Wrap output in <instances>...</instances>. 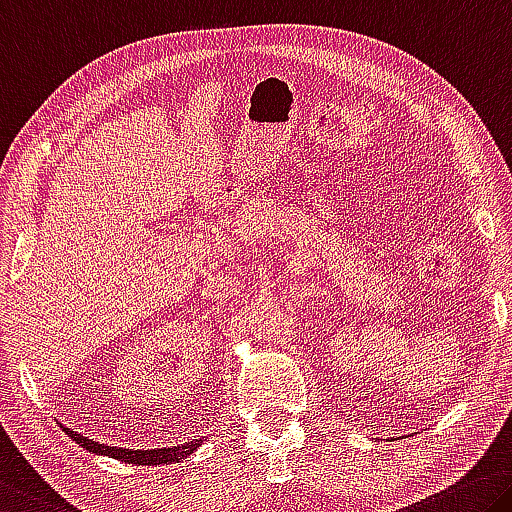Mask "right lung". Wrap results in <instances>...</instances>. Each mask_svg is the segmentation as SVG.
<instances>
[{
	"label": "right lung",
	"instance_id": "add662e5",
	"mask_svg": "<svg viewBox=\"0 0 512 512\" xmlns=\"http://www.w3.org/2000/svg\"><path fill=\"white\" fill-rule=\"evenodd\" d=\"M66 433L79 446H84L86 451L102 453V456H111V458H116L120 462H132V465H173V462H180L186 456H191V453L202 444V440H193V442H186V444H180V446H168V449L134 451V449H123V446H107V444L93 442L84 435L70 431V428H66Z\"/></svg>",
	"mask_w": 512,
	"mask_h": 512
}]
</instances>
